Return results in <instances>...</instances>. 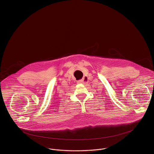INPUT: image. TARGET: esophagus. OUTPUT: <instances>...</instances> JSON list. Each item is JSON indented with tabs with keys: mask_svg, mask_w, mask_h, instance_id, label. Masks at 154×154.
<instances>
[{
	"mask_svg": "<svg viewBox=\"0 0 154 154\" xmlns=\"http://www.w3.org/2000/svg\"><path fill=\"white\" fill-rule=\"evenodd\" d=\"M85 79L86 78H84L82 80H79L78 81V83H80V84H83L85 82Z\"/></svg>",
	"mask_w": 154,
	"mask_h": 154,
	"instance_id": "34e87169",
	"label": "esophagus"
}]
</instances>
